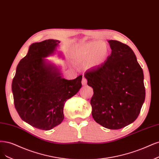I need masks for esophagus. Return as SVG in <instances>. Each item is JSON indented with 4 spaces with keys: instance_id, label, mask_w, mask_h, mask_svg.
I'll return each instance as SVG.
<instances>
[{
    "instance_id": "esophagus-1",
    "label": "esophagus",
    "mask_w": 159,
    "mask_h": 159,
    "mask_svg": "<svg viewBox=\"0 0 159 159\" xmlns=\"http://www.w3.org/2000/svg\"><path fill=\"white\" fill-rule=\"evenodd\" d=\"M81 83H82V85H87V80H86L85 78H84L83 79H82Z\"/></svg>"
}]
</instances>
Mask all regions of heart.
I'll use <instances>...</instances> for the list:
<instances>
[{"mask_svg":"<svg viewBox=\"0 0 159 159\" xmlns=\"http://www.w3.org/2000/svg\"><path fill=\"white\" fill-rule=\"evenodd\" d=\"M75 58L83 61L90 60L91 66H98L104 62L108 56V49L101 43H90L78 47L74 52Z\"/></svg>","mask_w":159,"mask_h":159,"instance_id":"heart-1","label":"heart"}]
</instances>
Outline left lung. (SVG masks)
<instances>
[{"label":"left lung","mask_w":159,"mask_h":159,"mask_svg":"<svg viewBox=\"0 0 159 159\" xmlns=\"http://www.w3.org/2000/svg\"><path fill=\"white\" fill-rule=\"evenodd\" d=\"M112 52L107 61L87 70V85L93 89L91 99L95 121L110 129H118L138 117L145 98L143 72L132 49L109 40Z\"/></svg>","instance_id":"obj_1"}]
</instances>
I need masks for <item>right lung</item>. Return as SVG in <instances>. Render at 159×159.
Here are the masks:
<instances>
[{
  "mask_svg": "<svg viewBox=\"0 0 159 159\" xmlns=\"http://www.w3.org/2000/svg\"><path fill=\"white\" fill-rule=\"evenodd\" d=\"M60 43L47 39L31 44L12 80L14 103L19 116L43 130H50L62 122L66 101L81 87V75L66 80L61 68L45 58L55 53Z\"/></svg>",
  "mask_w": 159,
  "mask_h": 159,
  "instance_id": "1",
  "label": "right lung"
}]
</instances>
